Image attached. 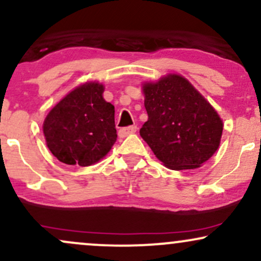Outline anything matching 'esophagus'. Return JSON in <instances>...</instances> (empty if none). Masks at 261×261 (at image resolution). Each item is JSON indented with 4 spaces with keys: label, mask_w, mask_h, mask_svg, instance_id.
I'll return each mask as SVG.
<instances>
[{
    "label": "esophagus",
    "mask_w": 261,
    "mask_h": 261,
    "mask_svg": "<svg viewBox=\"0 0 261 261\" xmlns=\"http://www.w3.org/2000/svg\"><path fill=\"white\" fill-rule=\"evenodd\" d=\"M136 126H127V127H122V128H120V130H119V136L120 137H122V139H124V137H126V136H128V135H131V134H134V133H136Z\"/></svg>",
    "instance_id": "1"
}]
</instances>
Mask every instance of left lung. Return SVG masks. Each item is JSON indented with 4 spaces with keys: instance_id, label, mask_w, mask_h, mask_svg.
Here are the masks:
<instances>
[{
    "instance_id": "obj_1",
    "label": "left lung",
    "mask_w": 261,
    "mask_h": 261,
    "mask_svg": "<svg viewBox=\"0 0 261 261\" xmlns=\"http://www.w3.org/2000/svg\"><path fill=\"white\" fill-rule=\"evenodd\" d=\"M148 120L140 135L167 168L195 169L218 149L223 122L214 107L180 74L142 86Z\"/></svg>"
}]
</instances>
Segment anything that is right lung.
<instances>
[{"label":"right lung","instance_id":"obj_1","mask_svg":"<svg viewBox=\"0 0 261 261\" xmlns=\"http://www.w3.org/2000/svg\"><path fill=\"white\" fill-rule=\"evenodd\" d=\"M103 92L101 83H83L62 98L45 118L46 145L62 163L92 166L106 157L115 143V109L104 100Z\"/></svg>","mask_w":261,"mask_h":261}]
</instances>
